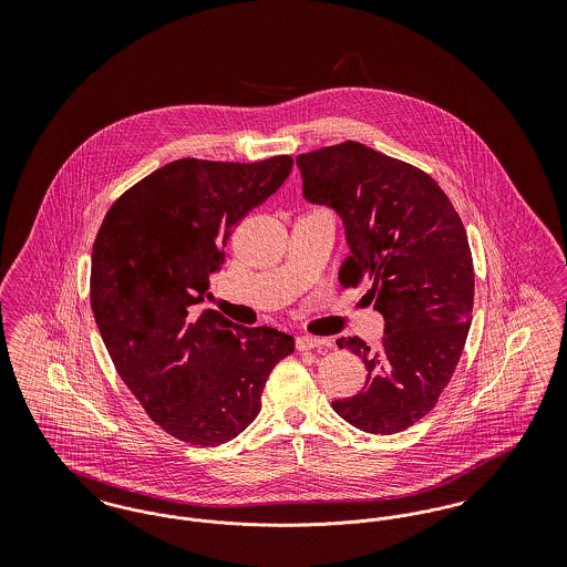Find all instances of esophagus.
<instances>
[{
	"label": "esophagus",
	"mask_w": 567,
	"mask_h": 567,
	"mask_svg": "<svg viewBox=\"0 0 567 567\" xmlns=\"http://www.w3.org/2000/svg\"><path fill=\"white\" fill-rule=\"evenodd\" d=\"M323 344V340L312 338V336H299L296 340L297 351H312V349H319Z\"/></svg>",
	"instance_id": "obj_1"
}]
</instances>
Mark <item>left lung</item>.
I'll return each mask as SVG.
<instances>
[{"instance_id":"left-lung-1","label":"left lung","mask_w":567,"mask_h":567,"mask_svg":"<svg viewBox=\"0 0 567 567\" xmlns=\"http://www.w3.org/2000/svg\"><path fill=\"white\" fill-rule=\"evenodd\" d=\"M310 204L342 218L351 255L340 282H368L384 319L372 351L361 338L338 347L359 354L363 391L331 402L352 427L402 432L432 410L457 368L474 306V268L465 227L446 193L414 165L344 142L297 157Z\"/></svg>"}]
</instances>
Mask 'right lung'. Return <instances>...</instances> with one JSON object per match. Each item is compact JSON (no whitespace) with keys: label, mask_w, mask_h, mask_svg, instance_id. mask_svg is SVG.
<instances>
[{"label":"right lung","mask_w":567,"mask_h":567,"mask_svg":"<svg viewBox=\"0 0 567 567\" xmlns=\"http://www.w3.org/2000/svg\"><path fill=\"white\" fill-rule=\"evenodd\" d=\"M257 163H167L109 210L91 255V308L114 368L146 414L193 446H218L261 410L274 365L296 340L197 312L238 220L291 174Z\"/></svg>","instance_id":"obj_1"}]
</instances>
